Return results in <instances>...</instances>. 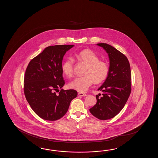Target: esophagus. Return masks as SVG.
I'll return each mask as SVG.
<instances>
[{
	"instance_id": "34e87169",
	"label": "esophagus",
	"mask_w": 158,
	"mask_h": 158,
	"mask_svg": "<svg viewBox=\"0 0 158 158\" xmlns=\"http://www.w3.org/2000/svg\"><path fill=\"white\" fill-rule=\"evenodd\" d=\"M78 94V95L81 96V97H85V96H86V94L84 93H82V92H79Z\"/></svg>"
}]
</instances>
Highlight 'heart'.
<instances>
[{"label":"heart","mask_w":158,"mask_h":158,"mask_svg":"<svg viewBox=\"0 0 158 158\" xmlns=\"http://www.w3.org/2000/svg\"><path fill=\"white\" fill-rule=\"evenodd\" d=\"M78 59L87 64L84 72V76L74 78L68 85L72 89L84 92L94 82L99 84L104 81L109 74L110 66L107 62L99 60V57L93 51L85 49L76 54ZM62 71L67 77H72L73 75V60L68 57L61 65Z\"/></svg>","instance_id":"b5f03b06"}]
</instances>
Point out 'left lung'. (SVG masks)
Returning <instances> with one entry per match:
<instances>
[{
	"label": "left lung",
	"instance_id": "1",
	"mask_svg": "<svg viewBox=\"0 0 158 158\" xmlns=\"http://www.w3.org/2000/svg\"><path fill=\"white\" fill-rule=\"evenodd\" d=\"M108 54L110 72L104 83L98 90L96 104L89 110L99 120L113 118L121 111L131 93V71L127 57L114 47L107 44H97Z\"/></svg>",
	"mask_w": 158,
	"mask_h": 158
}]
</instances>
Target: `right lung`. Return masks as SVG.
<instances>
[{
  "instance_id": "add662e5",
  "label": "right lung",
  "mask_w": 158,
  "mask_h": 158,
  "mask_svg": "<svg viewBox=\"0 0 158 158\" xmlns=\"http://www.w3.org/2000/svg\"><path fill=\"white\" fill-rule=\"evenodd\" d=\"M73 45H55L46 47L30 61L24 77L25 96L32 110L46 120L55 121L67 112L72 100L77 91L64 90L61 69L66 52ZM58 91L59 93L56 94Z\"/></svg>"
}]
</instances>
